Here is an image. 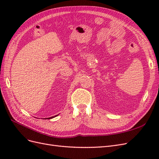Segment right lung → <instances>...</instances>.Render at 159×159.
<instances>
[{
	"label": "right lung",
	"instance_id": "1",
	"mask_svg": "<svg viewBox=\"0 0 159 159\" xmlns=\"http://www.w3.org/2000/svg\"><path fill=\"white\" fill-rule=\"evenodd\" d=\"M57 115H55V116H53V117H49V118H46V119H52V118H54L55 117H56V116H57Z\"/></svg>",
	"mask_w": 159,
	"mask_h": 159
}]
</instances>
